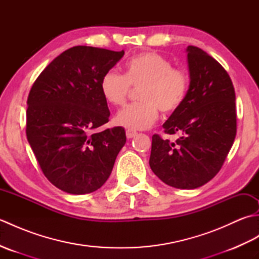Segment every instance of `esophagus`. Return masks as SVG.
Returning <instances> with one entry per match:
<instances>
[{
    "label": "esophagus",
    "instance_id": "obj_1",
    "mask_svg": "<svg viewBox=\"0 0 259 259\" xmlns=\"http://www.w3.org/2000/svg\"><path fill=\"white\" fill-rule=\"evenodd\" d=\"M125 135H126V137H128V138H134V137L137 136V131L133 130V129H126Z\"/></svg>",
    "mask_w": 259,
    "mask_h": 259
}]
</instances>
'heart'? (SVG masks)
<instances>
[{
  "label": "heart",
  "mask_w": 259,
  "mask_h": 259,
  "mask_svg": "<svg viewBox=\"0 0 259 259\" xmlns=\"http://www.w3.org/2000/svg\"><path fill=\"white\" fill-rule=\"evenodd\" d=\"M190 78L184 68L172 63L161 54L144 52L129 59L124 74L108 71L100 80L101 95L112 106H123L131 87L140 88L141 102L133 103L119 111L115 120L133 130L149 128L158 119L159 109L171 113L179 109L188 93Z\"/></svg>",
  "instance_id": "1"
}]
</instances>
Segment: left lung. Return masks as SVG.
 Listing matches in <instances>:
<instances>
[{
  "mask_svg": "<svg viewBox=\"0 0 259 259\" xmlns=\"http://www.w3.org/2000/svg\"><path fill=\"white\" fill-rule=\"evenodd\" d=\"M190 85L184 103L163 123L176 141L152 136L150 168L159 179L179 189L207 184L222 169L237 133L235 89L222 64L189 46Z\"/></svg>",
  "mask_w": 259,
  "mask_h": 259,
  "instance_id": "left-lung-1",
  "label": "left lung"
}]
</instances>
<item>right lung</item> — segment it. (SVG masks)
Masks as SVG:
<instances>
[{
    "instance_id": "obj_1",
    "label": "right lung",
    "mask_w": 259,
    "mask_h": 259,
    "mask_svg": "<svg viewBox=\"0 0 259 259\" xmlns=\"http://www.w3.org/2000/svg\"><path fill=\"white\" fill-rule=\"evenodd\" d=\"M124 51L78 46L60 54L33 83L26 137L43 175L68 194L96 191L112 171L125 144L122 126L102 129L110 111L102 75Z\"/></svg>"
}]
</instances>
